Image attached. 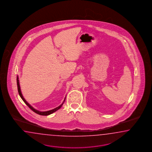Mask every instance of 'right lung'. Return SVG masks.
<instances>
[{
    "mask_svg": "<svg viewBox=\"0 0 152 152\" xmlns=\"http://www.w3.org/2000/svg\"><path fill=\"white\" fill-rule=\"evenodd\" d=\"M17 88H18V93H19V95H20V97L21 98V99L23 100V101L24 102V103H25V104H26V105H27V106L29 107V108H31V110L33 111H34L35 113H37L38 115H51V114L53 113L54 112L57 111L58 110H59V108H61V107L62 106V105H63L64 102L65 101V98L64 101L63 102V103H62L60 106H59L57 107H56V108H54V109H53V110H50V111H39L37 110H35V108H33V107L31 105H29V104L27 102V101L24 99V98H23V95L22 94L21 91H20V82H19V80H18V76H17Z\"/></svg>",
    "mask_w": 152,
    "mask_h": 152,
    "instance_id": "right-lung-1",
    "label": "right lung"
}]
</instances>
